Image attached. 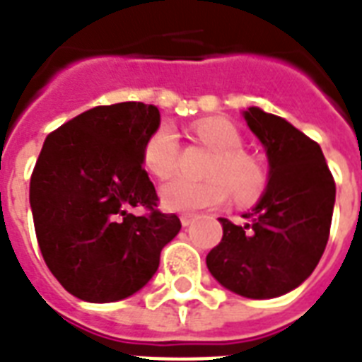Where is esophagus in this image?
Returning <instances> with one entry per match:
<instances>
[{"instance_id": "34e87169", "label": "esophagus", "mask_w": 362, "mask_h": 362, "mask_svg": "<svg viewBox=\"0 0 362 362\" xmlns=\"http://www.w3.org/2000/svg\"><path fill=\"white\" fill-rule=\"evenodd\" d=\"M193 220H195V216H193V214H182L180 216V221H182V226H184V227L192 226Z\"/></svg>"}]
</instances>
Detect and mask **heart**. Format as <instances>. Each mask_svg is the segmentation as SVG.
<instances>
[{
  "instance_id": "obj_1",
  "label": "heart",
  "mask_w": 362,
  "mask_h": 362,
  "mask_svg": "<svg viewBox=\"0 0 362 362\" xmlns=\"http://www.w3.org/2000/svg\"><path fill=\"white\" fill-rule=\"evenodd\" d=\"M193 135L216 153L206 173L210 180L175 178L163 184L159 197L165 209L173 212H195L218 206L229 199L231 192L237 203H252L261 195L267 184V173L257 158L242 152L244 142L235 125L209 118L193 124ZM178 152L180 144L176 133L167 125H161L144 142L142 163L150 175L165 180L178 167Z\"/></svg>"
}]
</instances>
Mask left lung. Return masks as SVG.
<instances>
[{
    "mask_svg": "<svg viewBox=\"0 0 362 362\" xmlns=\"http://www.w3.org/2000/svg\"><path fill=\"white\" fill-rule=\"evenodd\" d=\"M247 127L270 165L267 192L247 223L220 218L223 237L206 255L210 274L247 298H274L298 287L320 263L331 233L337 186L320 144L280 116L250 107Z\"/></svg>",
    "mask_w": 362,
    "mask_h": 362,
    "instance_id": "1",
    "label": "left lung"
}]
</instances>
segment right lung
Masks as SVG:
<instances>
[{
	"mask_svg": "<svg viewBox=\"0 0 362 362\" xmlns=\"http://www.w3.org/2000/svg\"><path fill=\"white\" fill-rule=\"evenodd\" d=\"M158 127L153 105H101L42 144L30 180L37 242L56 280L82 300L115 303L139 291L180 231L178 216L158 210L142 169V146Z\"/></svg>",
	"mask_w": 362,
	"mask_h": 362,
	"instance_id": "right-lung-1",
	"label": "right lung"
}]
</instances>
